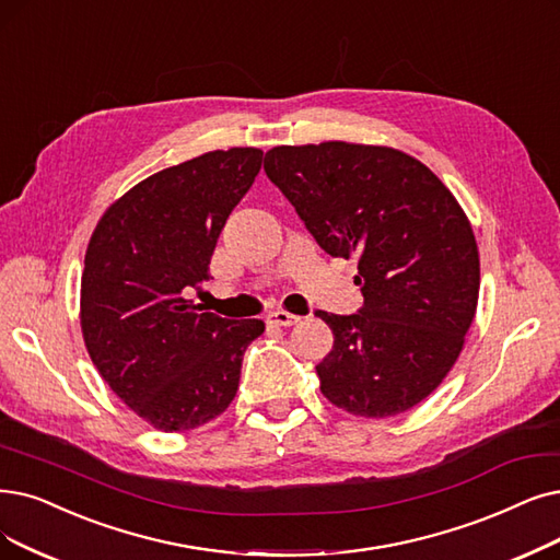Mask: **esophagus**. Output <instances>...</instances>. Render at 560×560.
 <instances>
[{
	"label": "esophagus",
	"mask_w": 560,
	"mask_h": 560,
	"mask_svg": "<svg viewBox=\"0 0 560 560\" xmlns=\"http://www.w3.org/2000/svg\"><path fill=\"white\" fill-rule=\"evenodd\" d=\"M268 322L271 324H276V326H294V324H299L301 322V317H296V315H292V312H284V310H276V312H268V317H266Z\"/></svg>",
	"instance_id": "34e87169"
}]
</instances>
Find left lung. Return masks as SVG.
<instances>
[{
	"instance_id": "1",
	"label": "left lung",
	"mask_w": 560,
	"mask_h": 560,
	"mask_svg": "<svg viewBox=\"0 0 560 560\" xmlns=\"http://www.w3.org/2000/svg\"><path fill=\"white\" fill-rule=\"evenodd\" d=\"M264 170L322 250L358 257L363 307L315 312L332 330L322 393L353 416L409 411L451 372L476 317L480 257L455 195L390 147H273Z\"/></svg>"
}]
</instances>
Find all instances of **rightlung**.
Here are the masks:
<instances>
[{
	"instance_id": "1",
	"label": "right lung",
	"mask_w": 560,
	"mask_h": 560,
	"mask_svg": "<svg viewBox=\"0 0 560 560\" xmlns=\"http://www.w3.org/2000/svg\"><path fill=\"white\" fill-rule=\"evenodd\" d=\"M261 149L209 151L151 174L112 205L84 255L89 355L128 409L161 432L225 411L261 319H222L186 299L209 280L218 236L261 170Z\"/></svg>"
}]
</instances>
